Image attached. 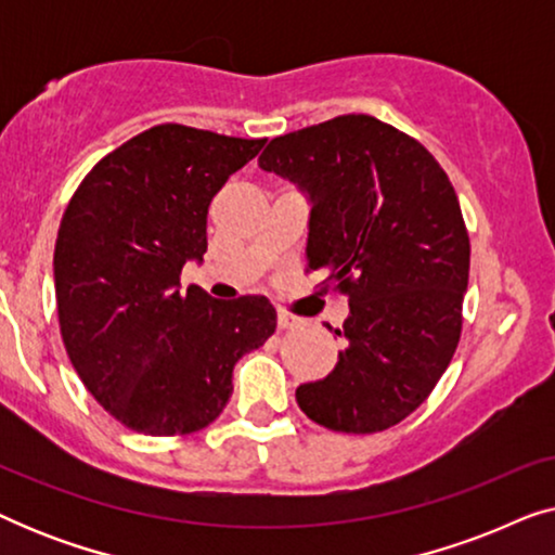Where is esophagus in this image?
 Wrapping results in <instances>:
<instances>
[{
  "instance_id": "34e87169",
  "label": "esophagus",
  "mask_w": 555,
  "mask_h": 555,
  "mask_svg": "<svg viewBox=\"0 0 555 555\" xmlns=\"http://www.w3.org/2000/svg\"><path fill=\"white\" fill-rule=\"evenodd\" d=\"M302 321L298 315H293V313H285V310H280L278 313V328L280 331H291V328H298Z\"/></svg>"
}]
</instances>
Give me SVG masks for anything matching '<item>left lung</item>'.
Returning <instances> with one entry per match:
<instances>
[{
    "instance_id": "1",
    "label": "left lung",
    "mask_w": 555,
    "mask_h": 555,
    "mask_svg": "<svg viewBox=\"0 0 555 555\" xmlns=\"http://www.w3.org/2000/svg\"><path fill=\"white\" fill-rule=\"evenodd\" d=\"M257 164L308 196V268L351 308L336 331L346 351L298 386V406L346 435L393 427L460 344L469 237L450 179L420 141L363 113L278 135Z\"/></svg>"
}]
</instances>
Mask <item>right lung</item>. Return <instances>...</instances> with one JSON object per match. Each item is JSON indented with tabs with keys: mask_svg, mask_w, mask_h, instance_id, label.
Returning <instances> with one entry per match:
<instances>
[{
	"mask_svg": "<svg viewBox=\"0 0 555 555\" xmlns=\"http://www.w3.org/2000/svg\"><path fill=\"white\" fill-rule=\"evenodd\" d=\"M264 139L154 126L101 158L55 242L65 351L86 389L128 429L192 435L232 397V369L275 333L262 295L217 300L181 270L207 253V209Z\"/></svg>",
	"mask_w": 555,
	"mask_h": 555,
	"instance_id": "1",
	"label": "right lung"
}]
</instances>
